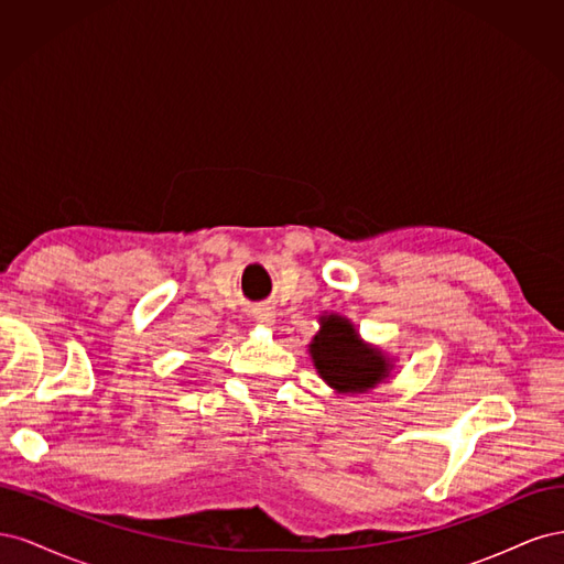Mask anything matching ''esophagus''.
<instances>
[{
    "label": "esophagus",
    "mask_w": 564,
    "mask_h": 564,
    "mask_svg": "<svg viewBox=\"0 0 564 564\" xmlns=\"http://www.w3.org/2000/svg\"><path fill=\"white\" fill-rule=\"evenodd\" d=\"M253 319L263 324V327H272V324H275V313H272L270 308H259L253 313Z\"/></svg>",
    "instance_id": "esophagus-1"
}]
</instances>
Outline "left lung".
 <instances>
[{
	"label": "left lung",
	"mask_w": 564,
	"mask_h": 564,
	"mask_svg": "<svg viewBox=\"0 0 564 564\" xmlns=\"http://www.w3.org/2000/svg\"><path fill=\"white\" fill-rule=\"evenodd\" d=\"M308 348L322 381L336 392L357 395L390 377V357L377 346L365 344L355 324L336 313L319 317V332Z\"/></svg>",
	"instance_id": "obj_1"
}]
</instances>
